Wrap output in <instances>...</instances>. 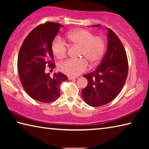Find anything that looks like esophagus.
Wrapping results in <instances>:
<instances>
[{
	"label": "esophagus",
	"instance_id": "obj_1",
	"mask_svg": "<svg viewBox=\"0 0 149 149\" xmlns=\"http://www.w3.org/2000/svg\"><path fill=\"white\" fill-rule=\"evenodd\" d=\"M76 79V77H72V76H68V79L69 80H73V79Z\"/></svg>",
	"mask_w": 149,
	"mask_h": 149
}]
</instances>
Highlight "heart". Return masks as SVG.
<instances>
[{"mask_svg":"<svg viewBox=\"0 0 149 149\" xmlns=\"http://www.w3.org/2000/svg\"><path fill=\"white\" fill-rule=\"evenodd\" d=\"M67 39L72 45L81 47V56H84L91 64H97L101 60L105 50V41L102 37L95 36L89 30L79 29L69 32ZM52 50L56 58L61 59L67 54L68 45L60 37H56L52 41ZM86 59L66 60L60 63L58 68L69 76H77L89 68Z\"/></svg>","mask_w":149,"mask_h":149,"instance_id":"heart-1","label":"heart"}]
</instances>
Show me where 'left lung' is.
Here are the masks:
<instances>
[{
  "label": "left lung",
  "mask_w": 149,
  "mask_h": 149,
  "mask_svg": "<svg viewBox=\"0 0 149 149\" xmlns=\"http://www.w3.org/2000/svg\"><path fill=\"white\" fill-rule=\"evenodd\" d=\"M93 27H101L93 25ZM107 52L95 71L84 75L88 84L81 93L91 107H100L114 100L119 94L127 77V55L122 42L110 28H107Z\"/></svg>",
  "instance_id": "obj_1"
}]
</instances>
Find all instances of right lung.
I'll return each mask as SVG.
<instances>
[{
	"instance_id": "obj_1",
	"label": "right lung",
	"mask_w": 149,
	"mask_h": 149,
	"mask_svg": "<svg viewBox=\"0 0 149 149\" xmlns=\"http://www.w3.org/2000/svg\"><path fill=\"white\" fill-rule=\"evenodd\" d=\"M62 25L46 22L29 33L22 45L17 57V68L22 86L32 99L42 102L54 101L60 97V85L68 79L61 72L53 77L46 74L47 66L55 67L52 43Z\"/></svg>"
}]
</instances>
